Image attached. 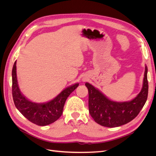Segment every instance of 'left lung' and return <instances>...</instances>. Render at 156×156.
Returning <instances> with one entry per match:
<instances>
[{"mask_svg":"<svg viewBox=\"0 0 156 156\" xmlns=\"http://www.w3.org/2000/svg\"><path fill=\"white\" fill-rule=\"evenodd\" d=\"M147 66L141 91L133 100L126 102L110 100L92 84L86 83L88 90L89 112L96 123L108 127L126 124L133 120L144 107L148 98V83Z\"/></svg>","mask_w":156,"mask_h":156,"instance_id":"1","label":"left lung"}]
</instances>
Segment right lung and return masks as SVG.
Listing matches in <instances>:
<instances>
[{
	"label": "right lung",
	"mask_w": 156,
	"mask_h": 156,
	"mask_svg": "<svg viewBox=\"0 0 156 156\" xmlns=\"http://www.w3.org/2000/svg\"><path fill=\"white\" fill-rule=\"evenodd\" d=\"M79 86V83L65 88L53 100L44 103L29 101L23 94L18 86L16 61L12 69V96L16 108L30 122L44 126L53 123L61 116L66 100L69 94Z\"/></svg>",
	"instance_id": "1"
}]
</instances>
